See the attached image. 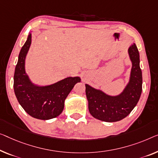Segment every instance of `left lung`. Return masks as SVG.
I'll list each match as a JSON object with an SVG mask.
<instances>
[{
	"label": "left lung",
	"mask_w": 158,
	"mask_h": 158,
	"mask_svg": "<svg viewBox=\"0 0 158 158\" xmlns=\"http://www.w3.org/2000/svg\"><path fill=\"white\" fill-rule=\"evenodd\" d=\"M132 63L130 78L123 91L110 96L86 84V95L91 116L105 122H116L126 118L137 105L142 92V71L139 52L133 43L128 49Z\"/></svg>",
	"instance_id": "8db88e82"
}]
</instances>
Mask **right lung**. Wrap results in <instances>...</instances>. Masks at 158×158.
I'll return each mask as SVG.
<instances>
[{
	"instance_id": "add662e5",
	"label": "right lung",
	"mask_w": 158,
	"mask_h": 158,
	"mask_svg": "<svg viewBox=\"0 0 158 158\" xmlns=\"http://www.w3.org/2000/svg\"><path fill=\"white\" fill-rule=\"evenodd\" d=\"M31 41L30 33L18 56L14 74V91L19 103L30 116L40 120L52 119L61 114L66 98L81 79L69 77L47 86L32 83L25 72V58Z\"/></svg>"
}]
</instances>
